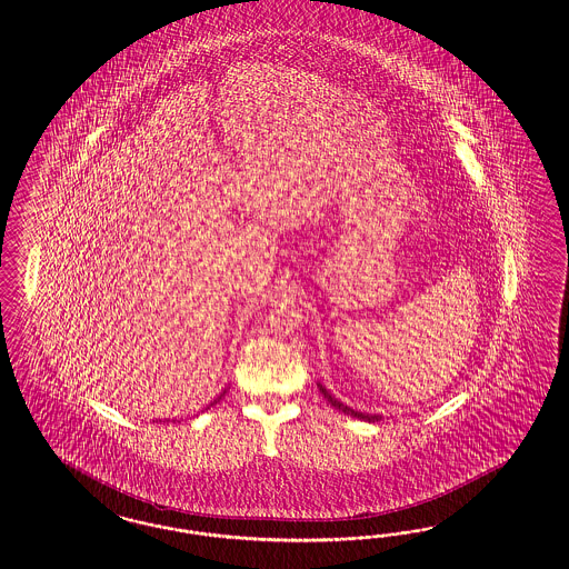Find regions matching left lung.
I'll use <instances>...</instances> for the list:
<instances>
[{"label":"left lung","mask_w":569,"mask_h":569,"mask_svg":"<svg viewBox=\"0 0 569 569\" xmlns=\"http://www.w3.org/2000/svg\"><path fill=\"white\" fill-rule=\"evenodd\" d=\"M319 392L323 395V398L328 400L329 405L333 407V409H338V411H342L345 415H350V417H357V419H362V421H369V423H373V421H379L381 419V415H369V413H361V411H355V409H350V407H346V405H342L338 398L331 397L329 395V390H326V386H321L319 383Z\"/></svg>","instance_id":"8db88e82"}]
</instances>
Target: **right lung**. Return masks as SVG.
I'll return each mask as SVG.
<instances>
[{"mask_svg":"<svg viewBox=\"0 0 569 569\" xmlns=\"http://www.w3.org/2000/svg\"><path fill=\"white\" fill-rule=\"evenodd\" d=\"M221 397H224V392L221 395ZM221 397H219V400H221ZM214 402H217V400H214ZM214 402H212V405H214ZM212 405H210V407H212Z\"/></svg>","mask_w":569,"mask_h":569,"instance_id":"1","label":"right lung"}]
</instances>
